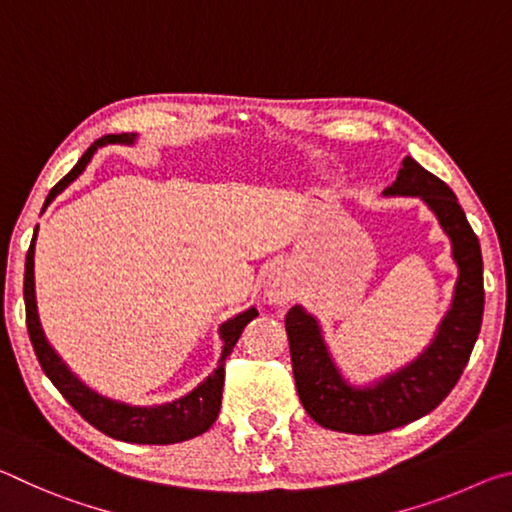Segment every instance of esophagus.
<instances>
[{
    "instance_id": "34e87169",
    "label": "esophagus",
    "mask_w": 512,
    "mask_h": 512,
    "mask_svg": "<svg viewBox=\"0 0 512 512\" xmlns=\"http://www.w3.org/2000/svg\"><path fill=\"white\" fill-rule=\"evenodd\" d=\"M266 296L271 302H277V305H284V302H289L293 298V282L287 271L275 268V271L268 273Z\"/></svg>"
}]
</instances>
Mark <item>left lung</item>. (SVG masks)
Returning a JSON list of instances; mask_svg holds the SVG:
<instances>
[{
    "label": "left lung",
    "instance_id": "obj_1",
    "mask_svg": "<svg viewBox=\"0 0 512 512\" xmlns=\"http://www.w3.org/2000/svg\"><path fill=\"white\" fill-rule=\"evenodd\" d=\"M386 194L420 196L452 239L458 264L456 293L429 350L377 386L352 388L329 359L314 316L305 314L302 307H291L284 316L293 377L305 411L320 427L361 436L404 427L436 409L452 393L479 339L485 302L479 239L452 189L413 158H404Z\"/></svg>",
    "mask_w": 512,
    "mask_h": 512
}]
</instances>
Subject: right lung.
<instances>
[{"mask_svg": "<svg viewBox=\"0 0 512 512\" xmlns=\"http://www.w3.org/2000/svg\"><path fill=\"white\" fill-rule=\"evenodd\" d=\"M135 135L121 133V135H103L94 142L88 151L81 155V160L76 162V167L60 180V183L51 189L47 196V203L54 201V196L63 192V189L72 183L85 169V164L90 162L92 153L97 151V146L103 144H115L124 142L131 144ZM33 241L27 250V264H24V307H27V329L29 339L33 345V352L40 361V368L45 370V375L51 379L60 395L74 406V411L81 415L83 420H88L94 429L106 433L110 438L124 440V443H137V445H171V443H183V440L196 438L212 427L216 415L221 409V391H223V379H225V359L230 357V352L235 350L244 327L257 316V309H248L246 314H239L237 318L228 320L221 327V339H223V354H221V366L214 370V375L207 377L196 391L189 393L183 400H176L164 406H126L119 402H112L108 397H101L88 386L81 384L72 372L67 370L63 361L58 359V354L49 348L45 341V334L40 329L38 311H36V293H33Z\"/></svg>", "mask_w": 512, "mask_h": 512, "instance_id": "right-lung-1", "label": "right lung"}]
</instances>
